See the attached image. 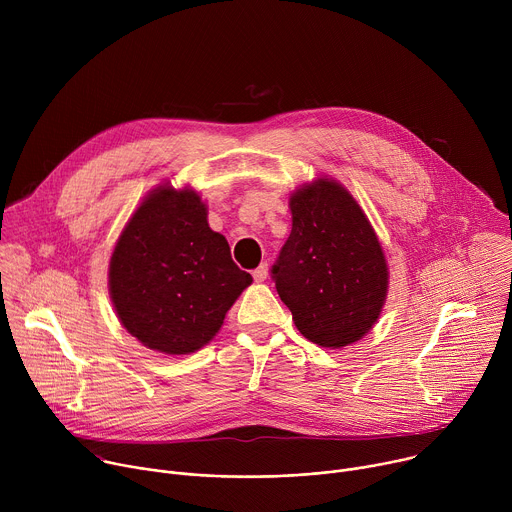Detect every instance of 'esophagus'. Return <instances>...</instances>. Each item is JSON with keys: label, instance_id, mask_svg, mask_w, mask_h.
Returning <instances> with one entry per match:
<instances>
[{"label": "esophagus", "instance_id": "esophagus-1", "mask_svg": "<svg viewBox=\"0 0 512 512\" xmlns=\"http://www.w3.org/2000/svg\"><path fill=\"white\" fill-rule=\"evenodd\" d=\"M267 273H269V267H267V263H261L255 271H253V279L257 281V283H263L265 279H267Z\"/></svg>", "mask_w": 512, "mask_h": 512}]
</instances>
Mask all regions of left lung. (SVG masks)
<instances>
[{"instance_id":"1","label":"left lung","mask_w":512,"mask_h":512,"mask_svg":"<svg viewBox=\"0 0 512 512\" xmlns=\"http://www.w3.org/2000/svg\"><path fill=\"white\" fill-rule=\"evenodd\" d=\"M291 233L271 273L296 328L344 348L377 324L389 294L383 245L356 198L320 176L289 196Z\"/></svg>"}]
</instances>
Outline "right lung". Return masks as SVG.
Segmentation results:
<instances>
[{
	"instance_id": "add662e5",
	"label": "right lung",
	"mask_w": 512,
	"mask_h": 512,
	"mask_svg": "<svg viewBox=\"0 0 512 512\" xmlns=\"http://www.w3.org/2000/svg\"><path fill=\"white\" fill-rule=\"evenodd\" d=\"M253 277L208 227L190 188L158 184L125 223L109 259V296L121 326L145 348L190 354L221 330Z\"/></svg>"
}]
</instances>
